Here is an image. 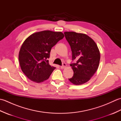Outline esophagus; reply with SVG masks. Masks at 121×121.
Listing matches in <instances>:
<instances>
[{"instance_id":"obj_1","label":"esophagus","mask_w":121,"mask_h":121,"mask_svg":"<svg viewBox=\"0 0 121 121\" xmlns=\"http://www.w3.org/2000/svg\"><path fill=\"white\" fill-rule=\"evenodd\" d=\"M66 63H63V64H62V66H60V68H61V69H64L65 68V66H66Z\"/></svg>"}]
</instances>
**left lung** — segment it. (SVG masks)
Returning <instances> with one entry per match:
<instances>
[{"mask_svg":"<svg viewBox=\"0 0 121 121\" xmlns=\"http://www.w3.org/2000/svg\"><path fill=\"white\" fill-rule=\"evenodd\" d=\"M70 45L72 61L70 64L74 74L69 78L74 85H82L88 82L97 70L100 55L96 43L86 34L74 32L64 33Z\"/></svg>","mask_w":121,"mask_h":121,"instance_id":"8db88e82","label":"left lung"}]
</instances>
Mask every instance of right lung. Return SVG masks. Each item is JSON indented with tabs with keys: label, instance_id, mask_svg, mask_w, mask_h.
<instances>
[{
	"label": "right lung",
	"instance_id": "obj_1",
	"mask_svg": "<svg viewBox=\"0 0 121 121\" xmlns=\"http://www.w3.org/2000/svg\"><path fill=\"white\" fill-rule=\"evenodd\" d=\"M61 32L44 30L27 38L20 49L19 60L21 70L30 80L41 83L47 80L56 69L48 59L51 48L63 39Z\"/></svg>",
	"mask_w": 121,
	"mask_h": 121
}]
</instances>
